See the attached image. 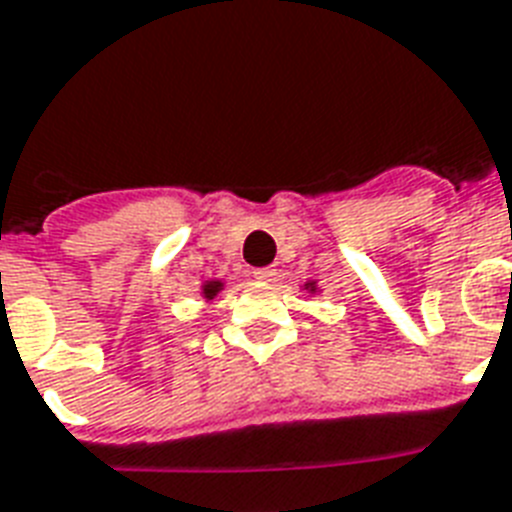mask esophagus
Here are the masks:
<instances>
[{"label":"esophagus","mask_w":512,"mask_h":512,"mask_svg":"<svg viewBox=\"0 0 512 512\" xmlns=\"http://www.w3.org/2000/svg\"><path fill=\"white\" fill-rule=\"evenodd\" d=\"M277 275V269L275 267H261V269H253V277L259 282H269V280H275Z\"/></svg>","instance_id":"esophagus-1"}]
</instances>
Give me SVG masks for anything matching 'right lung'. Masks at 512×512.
I'll list each match as a JSON object with an SVG mask.
<instances>
[{"instance_id":"right-lung-1","label":"right lung","mask_w":512,"mask_h":512,"mask_svg":"<svg viewBox=\"0 0 512 512\" xmlns=\"http://www.w3.org/2000/svg\"><path fill=\"white\" fill-rule=\"evenodd\" d=\"M219 290H222V282H206V285H203V296L214 298Z\"/></svg>"}]
</instances>
